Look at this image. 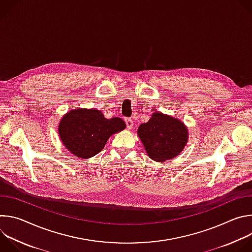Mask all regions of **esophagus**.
Wrapping results in <instances>:
<instances>
[{"label":"esophagus","instance_id":"34e87169","mask_svg":"<svg viewBox=\"0 0 252 252\" xmlns=\"http://www.w3.org/2000/svg\"><path fill=\"white\" fill-rule=\"evenodd\" d=\"M126 127H127L128 129H131L132 126H133V122H132V120H130V119H126Z\"/></svg>","mask_w":252,"mask_h":252}]
</instances>
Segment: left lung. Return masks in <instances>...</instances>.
<instances>
[{
  "label": "left lung",
  "mask_w": 252,
  "mask_h": 252,
  "mask_svg": "<svg viewBox=\"0 0 252 252\" xmlns=\"http://www.w3.org/2000/svg\"><path fill=\"white\" fill-rule=\"evenodd\" d=\"M148 156L157 162L171 160L179 156L189 140L188 126L179 119L155 112L148 123L137 128Z\"/></svg>",
  "instance_id": "1"
}]
</instances>
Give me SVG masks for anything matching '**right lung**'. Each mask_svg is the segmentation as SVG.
Wrapping results in <instances>:
<instances>
[{"label": "right lung", "mask_w": 252, "mask_h": 252, "mask_svg": "<svg viewBox=\"0 0 252 252\" xmlns=\"http://www.w3.org/2000/svg\"><path fill=\"white\" fill-rule=\"evenodd\" d=\"M125 128L126 123L121 118L107 120L96 109H74L63 116L58 132L70 154L88 159L103 150L110 136Z\"/></svg>", "instance_id": "add662e5"}]
</instances>
